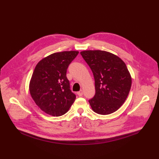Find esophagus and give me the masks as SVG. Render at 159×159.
<instances>
[{"instance_id": "esophagus-1", "label": "esophagus", "mask_w": 159, "mask_h": 159, "mask_svg": "<svg viewBox=\"0 0 159 159\" xmlns=\"http://www.w3.org/2000/svg\"><path fill=\"white\" fill-rule=\"evenodd\" d=\"M77 94H78V95H79V96H82L83 94V90H80L79 92H77Z\"/></svg>"}]
</instances>
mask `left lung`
<instances>
[{
	"instance_id": "8db88e82",
	"label": "left lung",
	"mask_w": 159,
	"mask_h": 159,
	"mask_svg": "<svg viewBox=\"0 0 159 159\" xmlns=\"http://www.w3.org/2000/svg\"><path fill=\"white\" fill-rule=\"evenodd\" d=\"M80 55L95 79V96L89 100L92 110L100 115L114 113L130 90L132 79L126 65L119 57L104 50H84Z\"/></svg>"
}]
</instances>
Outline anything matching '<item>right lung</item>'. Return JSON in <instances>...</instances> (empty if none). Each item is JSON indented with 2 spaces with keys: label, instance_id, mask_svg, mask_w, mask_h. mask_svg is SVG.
Here are the masks:
<instances>
[{
  "label": "right lung",
  "instance_id": "right-lung-1",
  "mask_svg": "<svg viewBox=\"0 0 159 159\" xmlns=\"http://www.w3.org/2000/svg\"><path fill=\"white\" fill-rule=\"evenodd\" d=\"M78 54L76 50L51 54L39 61L33 71L30 94L39 109L50 116H63L76 99L70 89L66 72Z\"/></svg>",
  "mask_w": 159,
  "mask_h": 159
}]
</instances>
